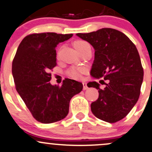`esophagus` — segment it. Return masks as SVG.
<instances>
[{
  "instance_id": "34e87169",
  "label": "esophagus",
  "mask_w": 152,
  "mask_h": 152,
  "mask_svg": "<svg viewBox=\"0 0 152 152\" xmlns=\"http://www.w3.org/2000/svg\"><path fill=\"white\" fill-rule=\"evenodd\" d=\"M83 90H86L88 88V86H87V84L86 83H83Z\"/></svg>"
}]
</instances>
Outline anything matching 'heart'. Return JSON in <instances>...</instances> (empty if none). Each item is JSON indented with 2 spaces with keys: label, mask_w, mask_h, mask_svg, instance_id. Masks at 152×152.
<instances>
[{
  "label": "heart",
  "mask_w": 152,
  "mask_h": 152,
  "mask_svg": "<svg viewBox=\"0 0 152 152\" xmlns=\"http://www.w3.org/2000/svg\"><path fill=\"white\" fill-rule=\"evenodd\" d=\"M88 45L87 42L83 41V40H77L74 43L75 48H80L83 46ZM87 72V69L84 67H72L70 69L68 72V75L71 77L75 78V79H80L82 77V75L85 74Z\"/></svg>",
  "instance_id": "heart-1"
}]
</instances>
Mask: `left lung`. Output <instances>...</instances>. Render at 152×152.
<instances>
[{
  "label": "left lung",
  "mask_w": 152,
  "mask_h": 152,
  "mask_svg": "<svg viewBox=\"0 0 152 152\" xmlns=\"http://www.w3.org/2000/svg\"><path fill=\"white\" fill-rule=\"evenodd\" d=\"M77 35L95 50L91 75L102 78L101 82H104L103 79L108 80L103 89L96 81L87 84L99 92L98 99L91 104V112L103 121L118 122L129 113L140 94L143 69L137 49L125 34L114 28H103Z\"/></svg>",
  "instance_id": "1"
}]
</instances>
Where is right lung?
I'll return each instance as SVG.
<instances>
[{"mask_svg": "<svg viewBox=\"0 0 152 152\" xmlns=\"http://www.w3.org/2000/svg\"><path fill=\"white\" fill-rule=\"evenodd\" d=\"M72 34L34 33L22 40L12 61L15 88L33 118L42 124L64 119L72 97L80 92L83 84L66 79L61 86H52L50 71L56 66L55 47Z\"/></svg>", "mask_w": 152, "mask_h": 152, "instance_id": "right-lung-1", "label": "right lung"}]
</instances>
